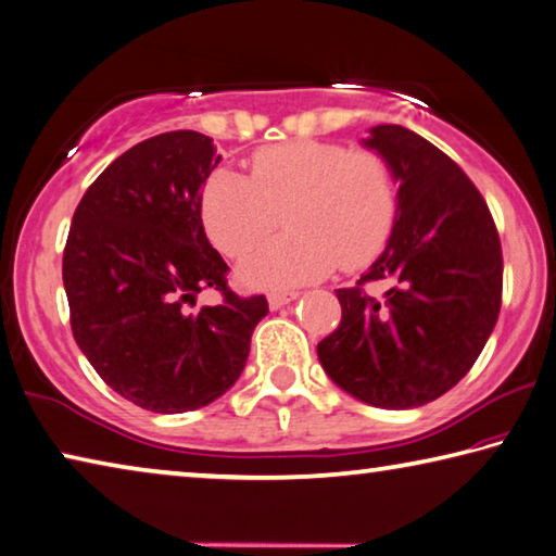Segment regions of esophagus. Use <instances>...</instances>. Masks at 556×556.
<instances>
[{
	"instance_id": "esophagus-1",
	"label": "esophagus",
	"mask_w": 556,
	"mask_h": 556,
	"mask_svg": "<svg viewBox=\"0 0 556 556\" xmlns=\"http://www.w3.org/2000/svg\"><path fill=\"white\" fill-rule=\"evenodd\" d=\"M299 294H294V291H289V294H281V291H275V294H269L267 296V301H269V308H281V306H287V304H291V301H294Z\"/></svg>"
}]
</instances>
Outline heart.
<instances>
[{
	"mask_svg": "<svg viewBox=\"0 0 556 556\" xmlns=\"http://www.w3.org/2000/svg\"><path fill=\"white\" fill-rule=\"evenodd\" d=\"M397 181L378 149L294 139L257 149L252 176L218 168L203 186L201 215L225 257L244 260L281 225L289 235L242 267L244 285L287 289L341 265L368 267L397 223Z\"/></svg>",
	"mask_w": 556,
	"mask_h": 556,
	"instance_id": "1",
	"label": "heart"
}]
</instances>
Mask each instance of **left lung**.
<instances>
[{
    "instance_id": "obj_1",
    "label": "left lung",
    "mask_w": 556,
    "mask_h": 556,
    "mask_svg": "<svg viewBox=\"0 0 556 556\" xmlns=\"http://www.w3.org/2000/svg\"><path fill=\"white\" fill-rule=\"evenodd\" d=\"M400 184L392 238L318 343L338 388L382 409L421 407L473 368L501 314L503 250L488 203L454 159L400 125L370 129ZM388 280L380 300L364 291Z\"/></svg>"
}]
</instances>
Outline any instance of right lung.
<instances>
[{
    "label": "right lung",
    "instance_id": "add662e5",
    "mask_svg": "<svg viewBox=\"0 0 556 556\" xmlns=\"http://www.w3.org/2000/svg\"><path fill=\"white\" fill-rule=\"evenodd\" d=\"M218 162L201 131L144 139L90 184L65 240L75 343L112 390L149 412H191L230 390L269 312L265 294H235L205 238L201 188ZM203 288L224 301L188 313Z\"/></svg>",
    "mask_w": 556,
    "mask_h": 556
}]
</instances>
